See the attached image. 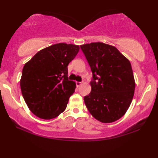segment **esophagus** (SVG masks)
Here are the masks:
<instances>
[{
  "instance_id": "34e87169",
  "label": "esophagus",
  "mask_w": 158,
  "mask_h": 158,
  "mask_svg": "<svg viewBox=\"0 0 158 158\" xmlns=\"http://www.w3.org/2000/svg\"><path fill=\"white\" fill-rule=\"evenodd\" d=\"M82 83H83L82 82H76V86L77 88H79L82 85Z\"/></svg>"
}]
</instances>
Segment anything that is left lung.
Listing matches in <instances>:
<instances>
[{"instance_id": "8db88e82", "label": "left lung", "mask_w": 158, "mask_h": 158, "mask_svg": "<svg viewBox=\"0 0 158 158\" xmlns=\"http://www.w3.org/2000/svg\"><path fill=\"white\" fill-rule=\"evenodd\" d=\"M93 73L91 91L84 97L90 114L111 123L124 115L133 99L135 81L129 60L115 47L102 42L81 45Z\"/></svg>"}]
</instances>
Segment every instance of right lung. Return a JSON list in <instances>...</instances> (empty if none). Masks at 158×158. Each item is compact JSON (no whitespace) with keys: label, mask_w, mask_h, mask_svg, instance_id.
Returning <instances> with one entry per match:
<instances>
[{"label":"right lung","mask_w":158,"mask_h":158,"mask_svg":"<svg viewBox=\"0 0 158 158\" xmlns=\"http://www.w3.org/2000/svg\"><path fill=\"white\" fill-rule=\"evenodd\" d=\"M78 45L59 43L39 51L23 66L22 96L30 111L43 119L62 113L76 84L69 81L68 65L78 53Z\"/></svg>","instance_id":"1"}]
</instances>
